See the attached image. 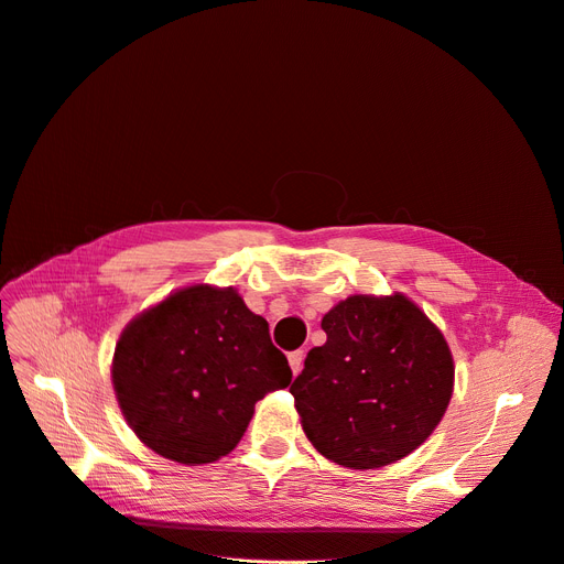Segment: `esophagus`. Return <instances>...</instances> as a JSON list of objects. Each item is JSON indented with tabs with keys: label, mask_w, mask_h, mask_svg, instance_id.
<instances>
[{
	"label": "esophagus",
	"mask_w": 564,
	"mask_h": 564,
	"mask_svg": "<svg viewBox=\"0 0 564 564\" xmlns=\"http://www.w3.org/2000/svg\"><path fill=\"white\" fill-rule=\"evenodd\" d=\"M303 361H305V352L303 350H293L289 352V367H291V373L297 376L303 371Z\"/></svg>",
	"instance_id": "1"
}]
</instances>
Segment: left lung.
Instances as JSON below:
<instances>
[{
	"mask_svg": "<svg viewBox=\"0 0 564 564\" xmlns=\"http://www.w3.org/2000/svg\"><path fill=\"white\" fill-rule=\"evenodd\" d=\"M327 341L291 384L314 448L348 469H380L416 451L453 395L442 329L401 291L355 293L329 310Z\"/></svg>",
	"mask_w": 564,
	"mask_h": 564,
	"instance_id": "left-lung-1",
	"label": "left lung"
}]
</instances>
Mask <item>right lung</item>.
Here are the masks:
<instances>
[{
  "instance_id": "obj_1",
  "label": "right lung",
  "mask_w": 564,
  "mask_h": 564,
  "mask_svg": "<svg viewBox=\"0 0 564 564\" xmlns=\"http://www.w3.org/2000/svg\"><path fill=\"white\" fill-rule=\"evenodd\" d=\"M120 412L156 455L197 467L241 442L291 369L235 286L191 284L131 318L111 361Z\"/></svg>"
}]
</instances>
